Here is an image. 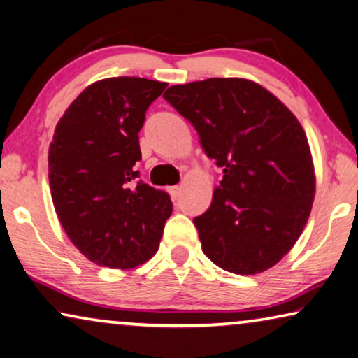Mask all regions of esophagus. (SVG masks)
Here are the masks:
<instances>
[{
    "label": "esophagus",
    "mask_w": 358,
    "mask_h": 358,
    "mask_svg": "<svg viewBox=\"0 0 358 358\" xmlns=\"http://www.w3.org/2000/svg\"><path fill=\"white\" fill-rule=\"evenodd\" d=\"M169 192L173 199H178L181 196V186H172V188H169Z\"/></svg>",
    "instance_id": "obj_1"
}]
</instances>
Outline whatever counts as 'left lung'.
Listing matches in <instances>:
<instances>
[{"instance_id": "1", "label": "left lung", "mask_w": 358, "mask_h": 358, "mask_svg": "<svg viewBox=\"0 0 358 358\" xmlns=\"http://www.w3.org/2000/svg\"><path fill=\"white\" fill-rule=\"evenodd\" d=\"M164 99L223 167L208 210L194 218L202 252L232 274L272 268L301 236L315 196L303 126L274 94L243 78L178 84Z\"/></svg>"}]
</instances>
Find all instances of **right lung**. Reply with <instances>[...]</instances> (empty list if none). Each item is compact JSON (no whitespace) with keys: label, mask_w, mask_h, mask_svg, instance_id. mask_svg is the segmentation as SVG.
<instances>
[{"label":"right lung","mask_w":358,"mask_h":358,"mask_svg":"<svg viewBox=\"0 0 358 358\" xmlns=\"http://www.w3.org/2000/svg\"><path fill=\"white\" fill-rule=\"evenodd\" d=\"M167 83L106 78L90 84L57 122L49 146L50 196L62 228L84 257L132 269L157 252L172 215L166 191L138 180V132Z\"/></svg>","instance_id":"add662e5"}]
</instances>
